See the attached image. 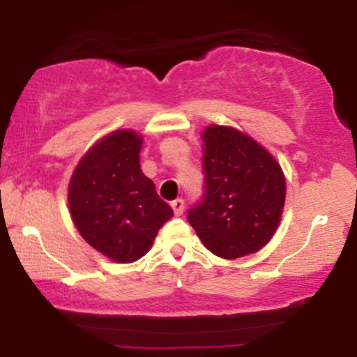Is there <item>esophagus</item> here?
I'll return each instance as SVG.
<instances>
[{"label": "esophagus", "instance_id": "34e87169", "mask_svg": "<svg viewBox=\"0 0 357 357\" xmlns=\"http://www.w3.org/2000/svg\"><path fill=\"white\" fill-rule=\"evenodd\" d=\"M171 208H173L176 216H181L184 211V199L178 198V199H174V202H171Z\"/></svg>", "mask_w": 357, "mask_h": 357}]
</instances>
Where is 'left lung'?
<instances>
[{
  "label": "left lung",
  "instance_id": "8db88e82",
  "mask_svg": "<svg viewBox=\"0 0 357 357\" xmlns=\"http://www.w3.org/2000/svg\"><path fill=\"white\" fill-rule=\"evenodd\" d=\"M202 137L203 196L188 221L216 257L255 253L280 223L284 173L264 147L233 127L210 126Z\"/></svg>",
  "mask_w": 357,
  "mask_h": 357
}]
</instances>
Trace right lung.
Listing matches in <instances>:
<instances>
[{
  "label": "right lung",
  "mask_w": 357,
  "mask_h": 357,
  "mask_svg": "<svg viewBox=\"0 0 357 357\" xmlns=\"http://www.w3.org/2000/svg\"><path fill=\"white\" fill-rule=\"evenodd\" d=\"M142 137L117 130L97 142L73 171L68 206L90 247L119 264L149 252L173 210L139 165Z\"/></svg>",
  "instance_id": "1"
}]
</instances>
